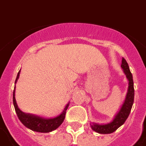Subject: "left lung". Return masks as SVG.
<instances>
[{
  "instance_id": "1",
  "label": "left lung",
  "mask_w": 146,
  "mask_h": 146,
  "mask_svg": "<svg viewBox=\"0 0 146 146\" xmlns=\"http://www.w3.org/2000/svg\"><path fill=\"white\" fill-rule=\"evenodd\" d=\"M123 73H125L128 82V91L126 94L125 100L119 110L117 114L115 115L113 120L107 124H98L93 122L90 124L92 130L99 133H111L114 132L118 128L124 124L125 120L128 119L130 114L132 105L133 104L134 99V88H133V81L132 74L130 71L128 64L124 58H122V64H121Z\"/></svg>"
}]
</instances>
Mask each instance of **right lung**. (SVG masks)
I'll list each match as a JSON object with an SVG mask.
<instances>
[{
  "label": "right lung",
  "mask_w": 146,
  "mask_h": 146,
  "mask_svg": "<svg viewBox=\"0 0 146 146\" xmlns=\"http://www.w3.org/2000/svg\"><path fill=\"white\" fill-rule=\"evenodd\" d=\"M21 70L18 73L17 78L15 79V84L17 83L19 76H20ZM15 85L14 90H13V105H14L15 110L17 113L19 120L25 127L29 129L36 132H41V133H48L58 128L62 122L64 120L66 114V111L68 108L69 102L66 105L64 108L63 111L60 113L58 116L54 117V118H44L42 117L38 116V115L32 114V113H27L21 111L18 105H17L16 100H15Z\"/></svg>",
  "instance_id": "1"
}]
</instances>
